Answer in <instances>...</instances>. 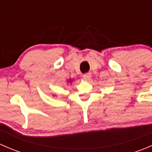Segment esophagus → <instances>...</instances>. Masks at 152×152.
Masks as SVG:
<instances>
[{"label": "esophagus", "instance_id": "34e87169", "mask_svg": "<svg viewBox=\"0 0 152 152\" xmlns=\"http://www.w3.org/2000/svg\"><path fill=\"white\" fill-rule=\"evenodd\" d=\"M90 77H91V74L89 73H85V74L83 75V78L84 79H85V80H89V79H90Z\"/></svg>", "mask_w": 152, "mask_h": 152}]
</instances>
